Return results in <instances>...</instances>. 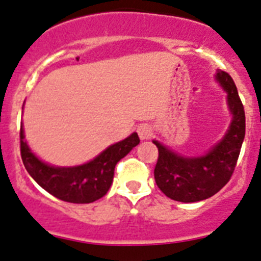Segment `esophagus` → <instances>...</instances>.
<instances>
[{
  "label": "esophagus",
  "mask_w": 261,
  "mask_h": 261,
  "mask_svg": "<svg viewBox=\"0 0 261 261\" xmlns=\"http://www.w3.org/2000/svg\"><path fill=\"white\" fill-rule=\"evenodd\" d=\"M152 134H153V130L152 127H151V124L143 123V124H140V126H138V135H139V138L142 140L149 139V138L152 137Z\"/></svg>",
  "instance_id": "esophagus-1"
}]
</instances>
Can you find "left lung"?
Instances as JSON below:
<instances>
[{
	"label": "left lung",
	"mask_w": 261,
	"mask_h": 261,
	"mask_svg": "<svg viewBox=\"0 0 261 261\" xmlns=\"http://www.w3.org/2000/svg\"><path fill=\"white\" fill-rule=\"evenodd\" d=\"M215 79L227 93L232 122L223 139L209 152L198 158H185L173 152L158 140L159 149L155 181L169 198L180 202H197L218 193L234 173L246 134V114L234 80L227 72L217 71Z\"/></svg>",
	"instance_id": "left-lung-1"
}]
</instances>
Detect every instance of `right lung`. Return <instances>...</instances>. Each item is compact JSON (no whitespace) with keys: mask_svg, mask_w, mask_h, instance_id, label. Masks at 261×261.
<instances>
[{"mask_svg":"<svg viewBox=\"0 0 261 261\" xmlns=\"http://www.w3.org/2000/svg\"><path fill=\"white\" fill-rule=\"evenodd\" d=\"M19 138L22 162L29 174L49 194L72 203H90L105 196L112 187L115 164L140 142L138 134L134 133L122 142L108 147L87 164L60 168L43 163L31 152L23 140L22 126Z\"/></svg>","mask_w":261,"mask_h":261,"instance_id":"right-lung-1","label":"right lung"}]
</instances>
